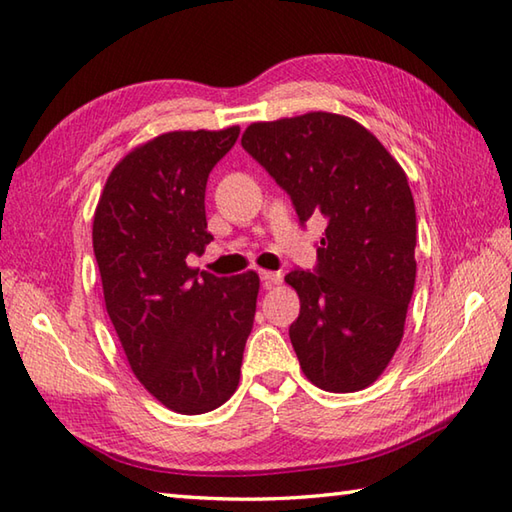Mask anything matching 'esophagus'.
Masks as SVG:
<instances>
[{
	"label": "esophagus",
	"instance_id": "obj_1",
	"mask_svg": "<svg viewBox=\"0 0 512 512\" xmlns=\"http://www.w3.org/2000/svg\"><path fill=\"white\" fill-rule=\"evenodd\" d=\"M259 277H262V286H264L266 290L279 286L281 279H284V275H281V273H273V270H262V273H259Z\"/></svg>",
	"mask_w": 512,
	"mask_h": 512
}]
</instances>
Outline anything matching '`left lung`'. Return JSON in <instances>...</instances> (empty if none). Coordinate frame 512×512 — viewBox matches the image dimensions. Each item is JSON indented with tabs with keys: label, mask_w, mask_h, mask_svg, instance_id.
Masks as SVG:
<instances>
[{
	"label": "left lung",
	"mask_w": 512,
	"mask_h": 512,
	"mask_svg": "<svg viewBox=\"0 0 512 512\" xmlns=\"http://www.w3.org/2000/svg\"><path fill=\"white\" fill-rule=\"evenodd\" d=\"M242 147L286 189L301 222L328 220L319 264L290 270V325L312 385L350 394L378 380L405 334L416 284V206L407 173L354 118L308 112L250 123Z\"/></svg>",
	"instance_id": "8db88e82"
}]
</instances>
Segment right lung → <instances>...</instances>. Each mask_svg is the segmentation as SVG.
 <instances>
[{
    "mask_svg": "<svg viewBox=\"0 0 512 512\" xmlns=\"http://www.w3.org/2000/svg\"><path fill=\"white\" fill-rule=\"evenodd\" d=\"M239 127L167 132L112 169L96 204L92 244L105 308L127 363L167 409L195 416L235 394L253 330L259 275L198 273L204 191Z\"/></svg>",
    "mask_w": 512,
    "mask_h": 512,
    "instance_id": "right-lung-1",
    "label": "right lung"
}]
</instances>
